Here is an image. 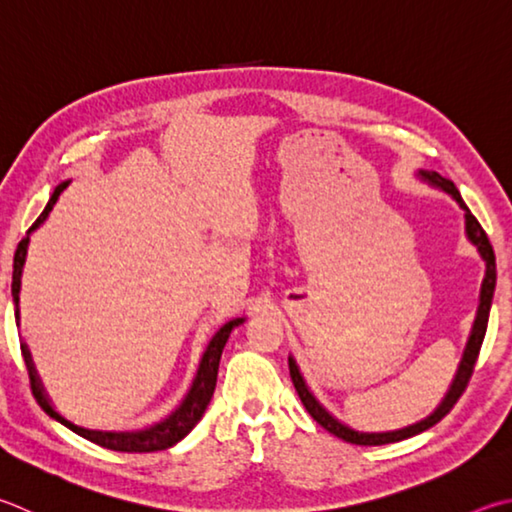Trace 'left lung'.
<instances>
[{"mask_svg":"<svg viewBox=\"0 0 512 512\" xmlns=\"http://www.w3.org/2000/svg\"><path fill=\"white\" fill-rule=\"evenodd\" d=\"M418 179H423L425 183H430L432 188H439L443 192H448L450 197L459 203V208L463 210V217H466V235L470 239V244L479 250V255L483 262H486V277H483V284H481V293H479V309H477V318L475 324H472V331H470V338H468V345L466 351H463V358H461V365L457 376H454L452 385L448 389V394L441 401V405L436 407V410L423 418V421H418L414 425H407L401 427V430H389V432H358L353 430V427L340 423L336 416L329 414L324 407L320 405L318 398L311 394V389L306 387L304 378L300 374V369H297V362L288 356V369H291V380L295 385V392L300 396L302 405L306 407V412L313 416V421H318L324 430L336 434L338 439L347 441V443H356V445H385V443H396V441H403V439H410L414 434H421L425 432L427 427H432L441 421V418L448 414L454 403L459 401V396L466 392V387L470 383V376L472 371H475V362L479 358V349H481V342L483 336H486V329H488V315H490V304H492V295H495V284H497V271H495V253H492V246L488 241V235L483 232L481 224L475 219V215L468 210L466 203H463L461 194L457 190V185H454L450 179H445L439 172H427V170H418Z\"/></svg>","mask_w":512,"mask_h":512,"instance_id":"1","label":"left lung"}]
</instances>
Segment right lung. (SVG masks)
I'll use <instances>...</instances> for the list:
<instances>
[{
	"label": "right lung",
	"instance_id": "1",
	"mask_svg": "<svg viewBox=\"0 0 512 512\" xmlns=\"http://www.w3.org/2000/svg\"><path fill=\"white\" fill-rule=\"evenodd\" d=\"M69 181L60 183L58 188L53 190L49 203H46V208L40 217H37L35 224L31 226V232L44 224L46 217H49V212L53 210L55 201H58L60 192L67 188ZM29 235H26L20 244H17L15 250V259H13V284H11V293H13V302H15V322L20 324V309H17V304H20V280H22V268H24V259H26V248H29ZM244 322V318H235L226 322L224 327H221L215 338L210 340V345L203 351V358L199 362V369H197V376L192 380V387L188 396L183 398V403L176 407V410L165 418V421L156 423L152 427H147V430H136V432H107V430H87V427H80L76 423H71L64 418L60 412H55V407L51 405L49 396L44 394V387L40 383V378H37V371L33 367V360H31V353L29 347L22 345V356L26 362V369H29V378H31V389H33V396L35 401L40 403L42 410L49 414L55 421L62 423L64 427H69L71 432H76L80 436H85L87 441L91 443H98L102 448L107 450H116V452H159V450H167L172 448V445L179 443L181 439H185L192 432V427L201 421L203 412H206V407L210 403L212 394H215V385H217V371H219V360H221V351H224L226 342L230 331L239 327V324Z\"/></svg>",
	"mask_w": 512,
	"mask_h": 512
}]
</instances>
